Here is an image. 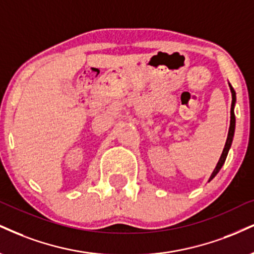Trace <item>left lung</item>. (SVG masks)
<instances>
[{
	"label": "left lung",
	"mask_w": 254,
	"mask_h": 254,
	"mask_svg": "<svg viewBox=\"0 0 254 254\" xmlns=\"http://www.w3.org/2000/svg\"><path fill=\"white\" fill-rule=\"evenodd\" d=\"M230 88H231V92H232V105H231V123H230V129H228V135H227V139H226V144H225V148H224V151H222L221 156H220V160L218 162V164H216L215 169L213 170L212 175L209 177V181H212L213 179L216 176V174L220 172V169H221L222 166H224L225 161H226V157H227V154L228 151H230V148L232 145V142H233V137H234V130H235V116H234V105H235V100H237V98H235V91L233 90V87L231 86L230 84Z\"/></svg>",
	"instance_id": "1"
}]
</instances>
